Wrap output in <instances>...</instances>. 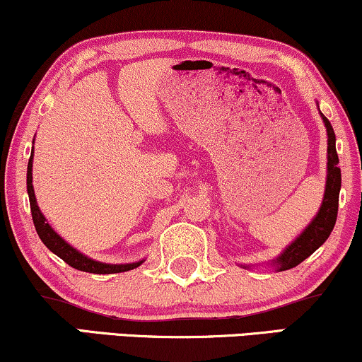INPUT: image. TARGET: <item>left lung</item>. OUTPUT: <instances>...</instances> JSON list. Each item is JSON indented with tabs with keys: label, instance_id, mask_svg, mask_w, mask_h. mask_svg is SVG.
Instances as JSON below:
<instances>
[{
	"label": "left lung",
	"instance_id": "1",
	"mask_svg": "<svg viewBox=\"0 0 362 362\" xmlns=\"http://www.w3.org/2000/svg\"><path fill=\"white\" fill-rule=\"evenodd\" d=\"M324 125L327 128V182L326 192H324V200L319 214L309 223L308 228L300 234L292 244L284 250L281 257L274 260L279 271H287V269L296 267L303 260L314 254L321 247L327 237L331 235L337 218V207H339V190H341V168L339 157L336 152V135H334L331 122L322 115Z\"/></svg>",
	"mask_w": 362,
	"mask_h": 362
}]
</instances>
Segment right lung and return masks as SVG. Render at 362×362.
Wrapping results in <instances>:
<instances>
[{
	"instance_id": "1",
	"label": "right lung",
	"mask_w": 362,
	"mask_h": 362,
	"mask_svg": "<svg viewBox=\"0 0 362 362\" xmlns=\"http://www.w3.org/2000/svg\"><path fill=\"white\" fill-rule=\"evenodd\" d=\"M31 167H33V153H31L30 157L28 173H26V189H28L31 215H33L35 228L36 232H38L41 242H43V244L47 245L53 254H57L59 259L65 260V262L68 265H71L73 269H78V271L90 272V274L127 272V271H132V269L139 267V265L144 262V260H140V262H134V264H102L93 259H88L86 255L80 254L76 249H73L70 244H66V242L63 240L52 227H49L47 218H45L43 214L40 212V207L38 204H36V197L33 190V175H31Z\"/></svg>"
}]
</instances>
